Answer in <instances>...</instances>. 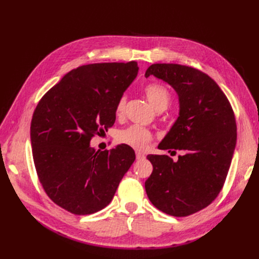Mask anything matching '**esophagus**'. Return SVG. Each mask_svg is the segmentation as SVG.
<instances>
[{
    "mask_svg": "<svg viewBox=\"0 0 259 259\" xmlns=\"http://www.w3.org/2000/svg\"><path fill=\"white\" fill-rule=\"evenodd\" d=\"M136 159H137V160H143V159H145V154L142 153V152L137 151V152H136Z\"/></svg>",
    "mask_w": 259,
    "mask_h": 259,
    "instance_id": "esophagus-1",
    "label": "esophagus"
}]
</instances>
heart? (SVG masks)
Returning a JSON list of instances; mask_svg holds the SVG:
<instances>
[{
	"mask_svg": "<svg viewBox=\"0 0 259 259\" xmlns=\"http://www.w3.org/2000/svg\"><path fill=\"white\" fill-rule=\"evenodd\" d=\"M144 93L155 110H164L170 100V94L165 85L161 83H148L144 86ZM126 96L122 95L117 99L114 107V114L121 117L124 113ZM116 140L120 144L132 147L136 150H144L153 140L152 133L140 125H131L117 132Z\"/></svg>",
	"mask_w": 259,
	"mask_h": 259,
	"instance_id": "obj_1",
	"label": "heart"
}]
</instances>
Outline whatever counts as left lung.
Instances as JSON below:
<instances>
[{
    "label": "left lung",
    "instance_id": "8db88e82",
    "mask_svg": "<svg viewBox=\"0 0 259 259\" xmlns=\"http://www.w3.org/2000/svg\"><path fill=\"white\" fill-rule=\"evenodd\" d=\"M151 74L173 86L180 104L178 119L159 149L185 154L177 162L168 155L149 154L153 170L145 183L146 192L163 213L189 216L208 206L223 189L237 143L236 116L217 83L198 69L153 64L145 75Z\"/></svg>",
    "mask_w": 259,
    "mask_h": 259
}]
</instances>
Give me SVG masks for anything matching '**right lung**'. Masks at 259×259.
<instances>
[{
  "instance_id": "1",
  "label": "right lung",
  "mask_w": 259,
  "mask_h": 259,
  "mask_svg": "<svg viewBox=\"0 0 259 259\" xmlns=\"http://www.w3.org/2000/svg\"><path fill=\"white\" fill-rule=\"evenodd\" d=\"M137 72L136 61L83 65L38 101L30 127L36 174L49 198L70 213L106 207L135 161L126 145L96 151L90 142L114 124L116 101Z\"/></svg>"
}]
</instances>
